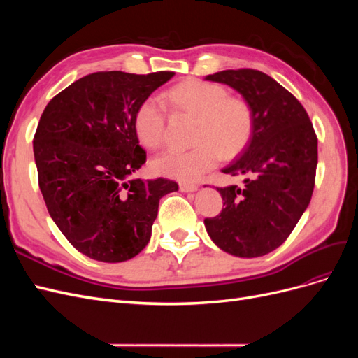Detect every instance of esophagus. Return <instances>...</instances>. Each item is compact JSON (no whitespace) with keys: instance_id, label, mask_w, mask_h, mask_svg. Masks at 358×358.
I'll return each instance as SVG.
<instances>
[{"instance_id":"obj_1","label":"esophagus","mask_w":358,"mask_h":358,"mask_svg":"<svg viewBox=\"0 0 358 358\" xmlns=\"http://www.w3.org/2000/svg\"><path fill=\"white\" fill-rule=\"evenodd\" d=\"M179 189L182 192H196L199 189V185H196V183H179Z\"/></svg>"}]
</instances>
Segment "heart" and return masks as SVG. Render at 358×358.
I'll use <instances>...</instances> for the list:
<instances>
[{
	"label": "heart",
	"mask_w": 358,
	"mask_h": 358,
	"mask_svg": "<svg viewBox=\"0 0 358 358\" xmlns=\"http://www.w3.org/2000/svg\"><path fill=\"white\" fill-rule=\"evenodd\" d=\"M176 110L197 116L192 149H167L150 166L161 176L178 180H197L221 158L241 150L252 133L254 117L249 104L239 96H229L222 85L206 80H187L167 92ZM166 107L155 96L140 103L134 115L138 142L155 149L166 140Z\"/></svg>",
	"instance_id": "obj_1"
}]
</instances>
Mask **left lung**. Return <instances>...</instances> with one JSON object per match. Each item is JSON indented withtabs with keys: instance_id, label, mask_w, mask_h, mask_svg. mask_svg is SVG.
<instances>
[{
	"instance_id": "1",
	"label": "left lung",
	"mask_w": 358,
	"mask_h": 358,
	"mask_svg": "<svg viewBox=\"0 0 358 358\" xmlns=\"http://www.w3.org/2000/svg\"><path fill=\"white\" fill-rule=\"evenodd\" d=\"M204 80L230 86L252 110L254 125L241 157L221 171L245 176L243 187L218 188L225 208L204 227L224 252L242 258L275 251L309 206L318 140L303 106L270 76L224 70Z\"/></svg>"
}]
</instances>
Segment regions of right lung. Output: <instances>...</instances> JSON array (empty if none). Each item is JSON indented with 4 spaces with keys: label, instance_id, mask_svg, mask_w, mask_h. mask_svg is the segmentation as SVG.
Wrapping results in <instances>:
<instances>
[{
    "label": "right lung",
    "instance_id": "obj_1",
    "mask_svg": "<svg viewBox=\"0 0 358 358\" xmlns=\"http://www.w3.org/2000/svg\"><path fill=\"white\" fill-rule=\"evenodd\" d=\"M175 73H94L52 99L34 136L38 185L67 241L96 262L121 263L149 243L159 199L178 183L133 178L146 152L134 131L140 103Z\"/></svg>",
    "mask_w": 358,
    "mask_h": 358
}]
</instances>
